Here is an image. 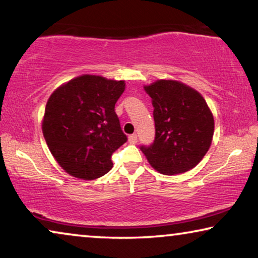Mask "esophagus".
Listing matches in <instances>:
<instances>
[{"mask_svg": "<svg viewBox=\"0 0 258 258\" xmlns=\"http://www.w3.org/2000/svg\"><path fill=\"white\" fill-rule=\"evenodd\" d=\"M128 141L131 142V144H136V142L138 141V136H137V134H131V136L128 137Z\"/></svg>", "mask_w": 258, "mask_h": 258, "instance_id": "34e87169", "label": "esophagus"}]
</instances>
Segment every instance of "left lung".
I'll return each instance as SVG.
<instances>
[{"label":"left lung","instance_id":"left-lung-1","mask_svg":"<svg viewBox=\"0 0 258 258\" xmlns=\"http://www.w3.org/2000/svg\"><path fill=\"white\" fill-rule=\"evenodd\" d=\"M145 90L152 97L155 138L140 149L151 166L164 175L187 171L209 151L214 119L203 96L185 84L159 80Z\"/></svg>","mask_w":258,"mask_h":258}]
</instances>
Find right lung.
Listing matches in <instances>:
<instances>
[{"label": "right lung", "mask_w": 258, "mask_h": 258, "mask_svg": "<svg viewBox=\"0 0 258 258\" xmlns=\"http://www.w3.org/2000/svg\"><path fill=\"white\" fill-rule=\"evenodd\" d=\"M124 81L82 75L57 88L46 104L43 133L69 175L95 179L112 168L111 156L127 141L114 111Z\"/></svg>", "instance_id": "1"}]
</instances>
